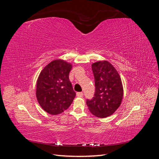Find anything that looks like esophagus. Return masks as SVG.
I'll list each match as a JSON object with an SVG mask.
<instances>
[{"label": "esophagus", "instance_id": "34e87169", "mask_svg": "<svg viewBox=\"0 0 159 159\" xmlns=\"http://www.w3.org/2000/svg\"><path fill=\"white\" fill-rule=\"evenodd\" d=\"M84 95V93H83V92H78L77 93V96H78V97H82V96Z\"/></svg>", "mask_w": 159, "mask_h": 159}]
</instances>
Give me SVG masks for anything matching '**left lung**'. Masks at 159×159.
Returning <instances> with one entry per match:
<instances>
[{
  "instance_id": "8db88e82",
  "label": "left lung",
  "mask_w": 159,
  "mask_h": 159,
  "mask_svg": "<svg viewBox=\"0 0 159 159\" xmlns=\"http://www.w3.org/2000/svg\"><path fill=\"white\" fill-rule=\"evenodd\" d=\"M95 81L94 97L86 100L90 112L96 117L105 118L111 115L121 105L123 89L117 71L107 61L92 64Z\"/></svg>"
}]
</instances>
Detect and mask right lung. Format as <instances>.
<instances>
[{
	"instance_id": "add662e5",
	"label": "right lung",
	"mask_w": 159,
	"mask_h": 159,
	"mask_svg": "<svg viewBox=\"0 0 159 159\" xmlns=\"http://www.w3.org/2000/svg\"><path fill=\"white\" fill-rule=\"evenodd\" d=\"M70 64L56 60L42 70L37 80L36 98L42 108L51 115L68 109L75 97L69 80Z\"/></svg>"
}]
</instances>
